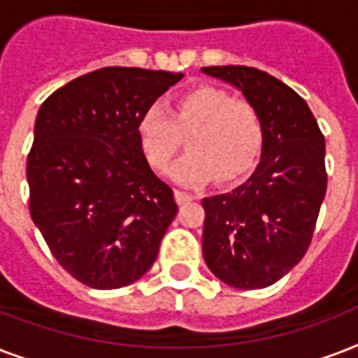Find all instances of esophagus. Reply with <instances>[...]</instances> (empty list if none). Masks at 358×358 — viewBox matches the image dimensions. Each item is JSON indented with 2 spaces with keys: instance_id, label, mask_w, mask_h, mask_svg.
<instances>
[{
  "instance_id": "34e87169",
  "label": "esophagus",
  "mask_w": 358,
  "mask_h": 358,
  "mask_svg": "<svg viewBox=\"0 0 358 358\" xmlns=\"http://www.w3.org/2000/svg\"><path fill=\"white\" fill-rule=\"evenodd\" d=\"M176 198H177V201H179V203H187V201L194 199V196H192V194L185 192V190H177Z\"/></svg>"
}]
</instances>
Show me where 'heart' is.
I'll use <instances>...</instances> for the list:
<instances>
[{
	"label": "heart",
	"instance_id": "b5f03b06",
	"mask_svg": "<svg viewBox=\"0 0 358 358\" xmlns=\"http://www.w3.org/2000/svg\"><path fill=\"white\" fill-rule=\"evenodd\" d=\"M188 153L176 162L170 177L179 185H201L217 176L234 181L254 168L263 145V121L245 99L201 85L182 93L171 115L159 104L149 106L138 121V141L155 170H166L182 138Z\"/></svg>",
	"mask_w": 358,
	"mask_h": 358
}]
</instances>
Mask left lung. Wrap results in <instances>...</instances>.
<instances>
[{"instance_id": "8db88e82", "label": "left lung", "mask_w": 358, "mask_h": 358, "mask_svg": "<svg viewBox=\"0 0 358 358\" xmlns=\"http://www.w3.org/2000/svg\"><path fill=\"white\" fill-rule=\"evenodd\" d=\"M257 108L262 159L245 182L203 198V257L237 289H262L306 254L327 192L325 138L301 95L254 66H203Z\"/></svg>"}]
</instances>
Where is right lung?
Returning a JSON list of instances; mask_svg holds the SVG:
<instances>
[{"label":"right lung","instance_id":"obj_1","mask_svg":"<svg viewBox=\"0 0 358 358\" xmlns=\"http://www.w3.org/2000/svg\"><path fill=\"white\" fill-rule=\"evenodd\" d=\"M181 73L104 66L43 102L27 155L29 213L61 267L95 289L141 278L177 215L138 141L141 113Z\"/></svg>","mask_w":358,"mask_h":358}]
</instances>
